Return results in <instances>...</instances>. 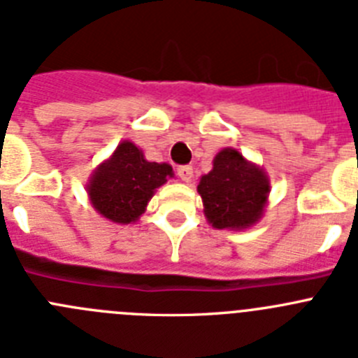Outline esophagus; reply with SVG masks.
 Masks as SVG:
<instances>
[{"instance_id":"34e87169","label":"esophagus","mask_w":358,"mask_h":358,"mask_svg":"<svg viewBox=\"0 0 358 358\" xmlns=\"http://www.w3.org/2000/svg\"><path fill=\"white\" fill-rule=\"evenodd\" d=\"M177 176L181 177V181L189 182V181H192V177H194V169H192L189 164H185V166H179V169H177Z\"/></svg>"}]
</instances>
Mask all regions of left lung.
<instances>
[{
    "mask_svg": "<svg viewBox=\"0 0 358 358\" xmlns=\"http://www.w3.org/2000/svg\"><path fill=\"white\" fill-rule=\"evenodd\" d=\"M197 192L211 226L240 231L260 220L271 185L260 166L236 148H224L215 156L211 172L201 177Z\"/></svg>",
    "mask_w": 358,
    "mask_h": 358,
    "instance_id": "obj_1",
    "label": "left lung"
}]
</instances>
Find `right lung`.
<instances>
[{
    "mask_svg": "<svg viewBox=\"0 0 358 358\" xmlns=\"http://www.w3.org/2000/svg\"><path fill=\"white\" fill-rule=\"evenodd\" d=\"M169 177H173L170 164L150 163L132 141H122L93 172L87 195L94 210L110 222L132 224Z\"/></svg>",
    "mask_w": 358,
    "mask_h": 358,
    "instance_id": "1",
    "label": "right lung"
}]
</instances>
